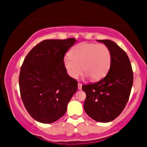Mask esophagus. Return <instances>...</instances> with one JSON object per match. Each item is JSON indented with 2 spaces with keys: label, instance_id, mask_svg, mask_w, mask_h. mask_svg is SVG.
<instances>
[{
  "label": "esophagus",
  "instance_id": "esophagus-1",
  "mask_svg": "<svg viewBox=\"0 0 147 147\" xmlns=\"http://www.w3.org/2000/svg\"><path fill=\"white\" fill-rule=\"evenodd\" d=\"M82 85L81 83H79V84H78V89L81 90L82 89Z\"/></svg>",
  "mask_w": 147,
  "mask_h": 147
}]
</instances>
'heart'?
Segmentation results:
<instances>
[{
	"mask_svg": "<svg viewBox=\"0 0 147 147\" xmlns=\"http://www.w3.org/2000/svg\"><path fill=\"white\" fill-rule=\"evenodd\" d=\"M68 54L63 65L68 76L74 80L81 75L82 69L92 81L102 80L108 73L112 62L111 51L105 44L81 42L73 47Z\"/></svg>",
	"mask_w": 147,
	"mask_h": 147,
	"instance_id": "heart-1",
	"label": "heart"
}]
</instances>
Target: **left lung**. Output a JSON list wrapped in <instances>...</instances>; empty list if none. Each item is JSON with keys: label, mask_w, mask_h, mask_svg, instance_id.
Listing matches in <instances>:
<instances>
[{"label": "left lung", "mask_w": 147, "mask_h": 147, "mask_svg": "<svg viewBox=\"0 0 147 147\" xmlns=\"http://www.w3.org/2000/svg\"><path fill=\"white\" fill-rule=\"evenodd\" d=\"M110 49L112 62L107 76L93 84L82 85L86 93L84 109L93 120L110 122L127 105L133 83V72L126 52L113 41L98 40Z\"/></svg>", "instance_id": "8db88e82"}]
</instances>
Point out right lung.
Instances as JSON below:
<instances>
[{
	"label": "right lung",
	"instance_id": "1",
	"mask_svg": "<svg viewBox=\"0 0 147 147\" xmlns=\"http://www.w3.org/2000/svg\"><path fill=\"white\" fill-rule=\"evenodd\" d=\"M75 38L45 40L27 54L20 68L19 85L22 101L36 121L49 124L64 115L78 82L63 65L64 56Z\"/></svg>",
	"mask_w": 147,
	"mask_h": 147
}]
</instances>
